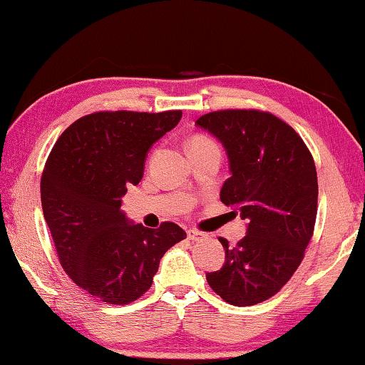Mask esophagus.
I'll list each match as a JSON object with an SVG mask.
<instances>
[{
    "label": "esophagus",
    "instance_id": "esophagus-1",
    "mask_svg": "<svg viewBox=\"0 0 365 365\" xmlns=\"http://www.w3.org/2000/svg\"><path fill=\"white\" fill-rule=\"evenodd\" d=\"M187 239L189 241H202L204 237V234L202 232H199V231H196V229H187Z\"/></svg>",
    "mask_w": 365,
    "mask_h": 365
}]
</instances>
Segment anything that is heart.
<instances>
[{
    "label": "heart",
    "instance_id": "b5f03b06",
    "mask_svg": "<svg viewBox=\"0 0 365 365\" xmlns=\"http://www.w3.org/2000/svg\"><path fill=\"white\" fill-rule=\"evenodd\" d=\"M204 141H209V139L202 138V136H197V138H194V139H192L191 144H192V143H204Z\"/></svg>",
    "mask_w": 365,
    "mask_h": 365
}]
</instances>
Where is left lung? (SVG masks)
Masks as SVG:
<instances>
[{
    "instance_id": "obj_1",
    "label": "left lung",
    "mask_w": 365,
    "mask_h": 365,
    "mask_svg": "<svg viewBox=\"0 0 365 365\" xmlns=\"http://www.w3.org/2000/svg\"><path fill=\"white\" fill-rule=\"evenodd\" d=\"M196 126L222 144L231 178L221 201L246 221L236 246L219 239L226 262L206 279L232 306H254L281 291L301 264L317 214V173L294 129L269 113L227 109Z\"/></svg>"
}]
</instances>
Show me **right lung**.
I'll return each instance as SVG.
<instances>
[{
  "instance_id": "add662e5",
  "label": "right lung",
  "mask_w": 365,
  "mask_h": 365,
  "mask_svg": "<svg viewBox=\"0 0 365 365\" xmlns=\"http://www.w3.org/2000/svg\"><path fill=\"white\" fill-rule=\"evenodd\" d=\"M181 111L94 113L74 121L49 153L41 204L61 266L88 294L129 304L151 287L164 252L182 241L178 224H134L121 197L139 184L149 149Z\"/></svg>"
}]
</instances>
